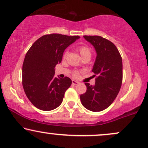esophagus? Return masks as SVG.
<instances>
[{"label": "esophagus", "instance_id": "1", "mask_svg": "<svg viewBox=\"0 0 148 148\" xmlns=\"http://www.w3.org/2000/svg\"><path fill=\"white\" fill-rule=\"evenodd\" d=\"M72 84H73V85H77V84H79V82L75 80V79H73V80H72Z\"/></svg>", "mask_w": 148, "mask_h": 148}]
</instances>
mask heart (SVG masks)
Wrapping results in <instances>:
<instances>
[{
	"mask_svg": "<svg viewBox=\"0 0 148 148\" xmlns=\"http://www.w3.org/2000/svg\"><path fill=\"white\" fill-rule=\"evenodd\" d=\"M77 51L79 52V55H80V56L82 57V59L86 58V57H87V58H91V54H92L91 50L90 49L88 46H79L77 48ZM66 55H67V52H66V53H64V57H65L66 56ZM73 75L75 76H77L78 75V73L74 72Z\"/></svg>",
	"mask_w": 148,
	"mask_h": 148,
	"instance_id": "heart-1",
	"label": "heart"
}]
</instances>
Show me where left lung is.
Instances as JSON below:
<instances>
[{
    "mask_svg": "<svg viewBox=\"0 0 148 148\" xmlns=\"http://www.w3.org/2000/svg\"><path fill=\"white\" fill-rule=\"evenodd\" d=\"M91 43L97 56L92 71L94 85L85 83L86 91L80 95L82 105L91 112H101L115 100L123 81V62L119 50L112 41L100 36H84Z\"/></svg>",
    "mask_w": 148,
    "mask_h": 148,
    "instance_id": "1",
    "label": "left lung"
}]
</instances>
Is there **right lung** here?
Returning <instances> with one entry per match:
<instances>
[{"instance_id": "1", "label": "right lung", "mask_w": 148, "mask_h": 148, "mask_svg": "<svg viewBox=\"0 0 148 148\" xmlns=\"http://www.w3.org/2000/svg\"><path fill=\"white\" fill-rule=\"evenodd\" d=\"M79 38L60 34H46L32 44L26 53L22 83L29 100L36 108L50 111L58 107L71 86L69 77H55V67L61 63L66 48Z\"/></svg>"}]
</instances>
